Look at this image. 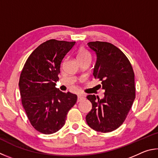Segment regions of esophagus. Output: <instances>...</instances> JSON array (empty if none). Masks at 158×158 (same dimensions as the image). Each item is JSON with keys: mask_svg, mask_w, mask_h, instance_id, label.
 Listing matches in <instances>:
<instances>
[{"mask_svg": "<svg viewBox=\"0 0 158 158\" xmlns=\"http://www.w3.org/2000/svg\"><path fill=\"white\" fill-rule=\"evenodd\" d=\"M85 99V96L83 95H78L77 96V102H80Z\"/></svg>", "mask_w": 158, "mask_h": 158, "instance_id": "34e87169", "label": "esophagus"}]
</instances>
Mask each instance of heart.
<instances>
[{
    "instance_id": "1",
    "label": "heart",
    "mask_w": 158,
    "mask_h": 158,
    "mask_svg": "<svg viewBox=\"0 0 158 158\" xmlns=\"http://www.w3.org/2000/svg\"><path fill=\"white\" fill-rule=\"evenodd\" d=\"M87 57H89V55L84 48H81L78 50V51H77V60L82 59V58H85Z\"/></svg>"
}]
</instances>
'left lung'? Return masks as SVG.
Masks as SVG:
<instances>
[{"label": "left lung", "mask_w": 158, "mask_h": 158, "mask_svg": "<svg viewBox=\"0 0 158 158\" xmlns=\"http://www.w3.org/2000/svg\"><path fill=\"white\" fill-rule=\"evenodd\" d=\"M87 46L96 60L93 75L101 81L105 93L101 99L95 95L87 96L92 109L86 121L96 131L112 132L123 123L134 102V71L127 57L113 44L91 41Z\"/></svg>", "instance_id": "8db88e82"}]
</instances>
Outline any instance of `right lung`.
Listing matches in <instances>:
<instances>
[{"label": "right lung", "mask_w": 158, "mask_h": 158, "mask_svg": "<svg viewBox=\"0 0 158 158\" xmlns=\"http://www.w3.org/2000/svg\"><path fill=\"white\" fill-rule=\"evenodd\" d=\"M75 41L50 40L39 46L26 60L19 86L23 107L31 125L37 131L49 135L65 124L68 112L77 96L55 87L63 58Z\"/></svg>", "instance_id": "right-lung-1"}]
</instances>
